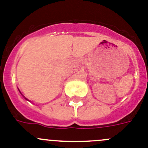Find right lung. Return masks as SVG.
<instances>
[{
	"instance_id": "obj_1",
	"label": "right lung",
	"mask_w": 148,
	"mask_h": 148,
	"mask_svg": "<svg viewBox=\"0 0 148 148\" xmlns=\"http://www.w3.org/2000/svg\"><path fill=\"white\" fill-rule=\"evenodd\" d=\"M18 90H19V89H18ZM19 91H20V90H19ZM20 93H21V91H20ZM22 95H23V94H22ZM23 97H24V96H23ZM24 98H25V99H26V100H28V99H26V97H24ZM28 101H29V100H28Z\"/></svg>"
}]
</instances>
